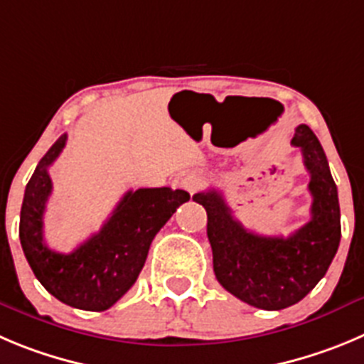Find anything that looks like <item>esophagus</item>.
I'll return each instance as SVG.
<instances>
[{"instance_id":"34e87169","label":"esophagus","mask_w":364,"mask_h":364,"mask_svg":"<svg viewBox=\"0 0 364 364\" xmlns=\"http://www.w3.org/2000/svg\"><path fill=\"white\" fill-rule=\"evenodd\" d=\"M199 185H201V178H199L196 172H188V174H183L181 178L178 179L179 188L186 190V192H190V193L196 192V190L199 188Z\"/></svg>"}]
</instances>
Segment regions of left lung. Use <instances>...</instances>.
<instances>
[{"label": "left lung", "mask_w": 364, "mask_h": 364, "mask_svg": "<svg viewBox=\"0 0 364 364\" xmlns=\"http://www.w3.org/2000/svg\"><path fill=\"white\" fill-rule=\"evenodd\" d=\"M291 144L301 149L311 174L312 206L311 220L289 237H264L246 230L217 190L192 198L208 215L206 233L219 284L264 311H280L307 296L327 273L341 239L338 188L320 140L301 124Z\"/></svg>", "instance_id": "left-lung-1"}]
</instances>
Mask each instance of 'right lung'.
Segmentation results:
<instances>
[{
	"label": "right lung",
	"mask_w": 364,
	"mask_h": 364,
	"mask_svg": "<svg viewBox=\"0 0 364 364\" xmlns=\"http://www.w3.org/2000/svg\"><path fill=\"white\" fill-rule=\"evenodd\" d=\"M66 140L63 134L50 147L26 185L19 239L33 274L50 294L70 307L105 311L134 285L152 239L190 196L168 186L129 190L100 232L71 253H57L44 242L43 215L52 193L48 166Z\"/></svg>",
	"instance_id": "obj_1"
}]
</instances>
